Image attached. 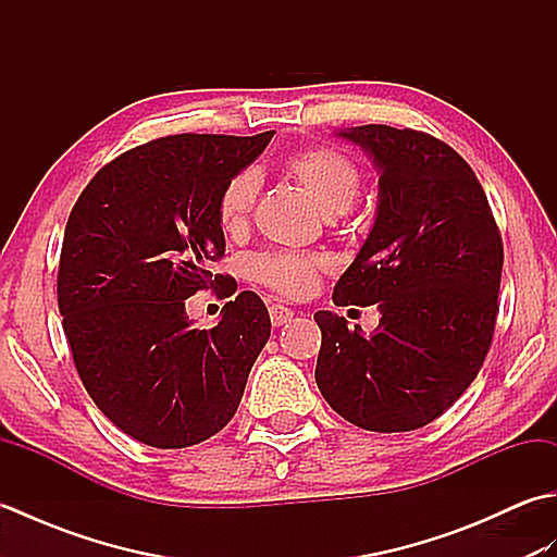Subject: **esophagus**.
Returning a JSON list of instances; mask_svg holds the SVG:
<instances>
[{"label":"esophagus","instance_id":"obj_1","mask_svg":"<svg viewBox=\"0 0 557 557\" xmlns=\"http://www.w3.org/2000/svg\"><path fill=\"white\" fill-rule=\"evenodd\" d=\"M292 318H294V311L287 309V306H282V304H272L270 306V321H272V325H275V327L287 325Z\"/></svg>","mask_w":557,"mask_h":557}]
</instances>
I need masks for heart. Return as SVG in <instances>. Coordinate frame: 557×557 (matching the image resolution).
<instances>
[{
    "label": "heart",
    "instance_id": "obj_1",
    "mask_svg": "<svg viewBox=\"0 0 557 557\" xmlns=\"http://www.w3.org/2000/svg\"><path fill=\"white\" fill-rule=\"evenodd\" d=\"M285 172L294 184H299L325 218H337L347 212L361 194V172L345 152L330 146H304L282 160ZM260 180L253 170L232 174L218 196L215 215L224 234L242 236L251 224ZM325 263L315 256L294 251H268L253 258L251 272L260 285L270 287L282 297H306Z\"/></svg>",
    "mask_w": 557,
    "mask_h": 557
}]
</instances>
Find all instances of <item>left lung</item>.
<instances>
[{
    "label": "left lung",
    "mask_w": 557,
    "mask_h": 557,
    "mask_svg": "<svg viewBox=\"0 0 557 557\" xmlns=\"http://www.w3.org/2000/svg\"><path fill=\"white\" fill-rule=\"evenodd\" d=\"M381 172L377 215L335 285L337 306L377 304L363 337L318 311L315 383L339 417L366 431H413L441 417L491 349L503 239L474 170L445 140L385 124L339 132Z\"/></svg>",
    "instance_id": "8db88e82"
}]
</instances>
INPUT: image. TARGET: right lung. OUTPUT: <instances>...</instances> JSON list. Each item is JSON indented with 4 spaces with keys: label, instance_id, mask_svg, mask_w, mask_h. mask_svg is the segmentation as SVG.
Returning a JSON list of instances; mask_svg holds the SVG:
<instances>
[{
    "label": "right lung",
    "instance_id": "obj_1",
    "mask_svg": "<svg viewBox=\"0 0 557 557\" xmlns=\"http://www.w3.org/2000/svg\"><path fill=\"white\" fill-rule=\"evenodd\" d=\"M256 136L176 134L122 152L71 210L57 272V304L83 387L116 429L150 447L208 441L239 407L270 337L258 294L224 304L198 330L186 299L236 282L212 275L224 256L215 206L222 186L265 150Z\"/></svg>",
    "mask_w": 557,
    "mask_h": 557
}]
</instances>
